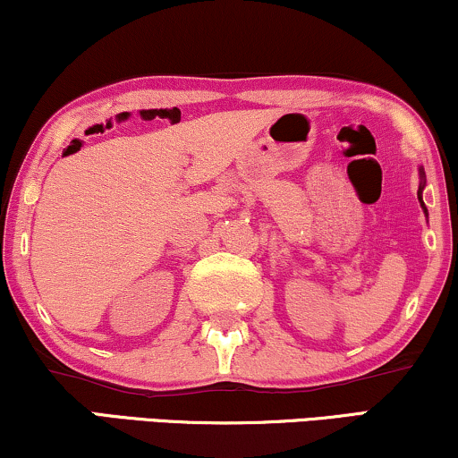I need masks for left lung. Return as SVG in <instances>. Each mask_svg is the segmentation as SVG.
Instances as JSON below:
<instances>
[{"instance_id": "1", "label": "left lung", "mask_w": 458, "mask_h": 458, "mask_svg": "<svg viewBox=\"0 0 458 458\" xmlns=\"http://www.w3.org/2000/svg\"><path fill=\"white\" fill-rule=\"evenodd\" d=\"M419 177H420V183H419V202H420V207H422V211H425V216H429V213H427V207H425V202H422V190H425V169H422V166H419Z\"/></svg>"}]
</instances>
